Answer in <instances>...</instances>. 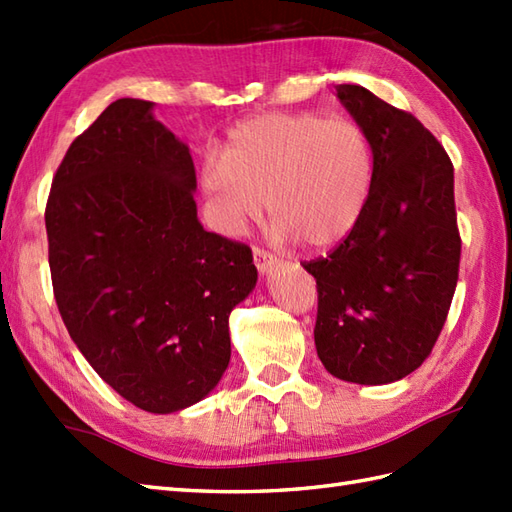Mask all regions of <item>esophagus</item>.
I'll use <instances>...</instances> for the list:
<instances>
[{
  "instance_id": "34e87169",
  "label": "esophagus",
  "mask_w": 512,
  "mask_h": 512,
  "mask_svg": "<svg viewBox=\"0 0 512 512\" xmlns=\"http://www.w3.org/2000/svg\"><path fill=\"white\" fill-rule=\"evenodd\" d=\"M253 262H255L259 273H266V270L277 262V257H275L273 253H268V250L255 246V248H253Z\"/></svg>"
}]
</instances>
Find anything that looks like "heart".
<instances>
[{
    "label": "heart",
    "instance_id": "1",
    "mask_svg": "<svg viewBox=\"0 0 512 512\" xmlns=\"http://www.w3.org/2000/svg\"><path fill=\"white\" fill-rule=\"evenodd\" d=\"M372 169V147L354 121L259 114L233 129L224 158L206 162L204 187L226 233H242L266 200L279 237L323 248L352 231Z\"/></svg>",
    "mask_w": 512,
    "mask_h": 512
}]
</instances>
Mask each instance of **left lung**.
Returning <instances> with one entry per match:
<instances>
[{"instance_id": "obj_1", "label": "left lung", "mask_w": 512, "mask_h": 512, "mask_svg": "<svg viewBox=\"0 0 512 512\" xmlns=\"http://www.w3.org/2000/svg\"><path fill=\"white\" fill-rule=\"evenodd\" d=\"M336 94L365 132L374 169L352 231L303 262L319 292L314 343L332 376L385 385L427 361L458 286L453 162L411 112L361 85Z\"/></svg>"}]
</instances>
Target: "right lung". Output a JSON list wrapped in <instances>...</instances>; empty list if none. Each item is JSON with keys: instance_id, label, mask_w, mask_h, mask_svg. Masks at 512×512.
<instances>
[{"instance_id": "1", "label": "right lung", "mask_w": 512, "mask_h": 512, "mask_svg": "<svg viewBox=\"0 0 512 512\" xmlns=\"http://www.w3.org/2000/svg\"><path fill=\"white\" fill-rule=\"evenodd\" d=\"M118 99L72 140L46 204L61 319L107 385L138 409L202 400L231 361L228 314L255 288L250 246L204 231L189 147Z\"/></svg>"}]
</instances>
